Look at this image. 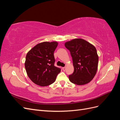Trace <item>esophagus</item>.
<instances>
[{
  "mask_svg": "<svg viewBox=\"0 0 120 120\" xmlns=\"http://www.w3.org/2000/svg\"><path fill=\"white\" fill-rule=\"evenodd\" d=\"M66 67H63V68H62L63 70L64 71H66Z\"/></svg>",
  "mask_w": 120,
  "mask_h": 120,
  "instance_id": "obj_1",
  "label": "esophagus"
}]
</instances>
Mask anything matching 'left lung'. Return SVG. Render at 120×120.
Segmentation results:
<instances>
[{
  "mask_svg": "<svg viewBox=\"0 0 120 120\" xmlns=\"http://www.w3.org/2000/svg\"><path fill=\"white\" fill-rule=\"evenodd\" d=\"M71 52L74 68L68 77L71 82L84 85L91 81L97 73L99 56L96 48L85 39L75 38L65 42Z\"/></svg>",
  "mask_w": 120,
  "mask_h": 120,
  "instance_id": "8db88e82",
  "label": "left lung"
}]
</instances>
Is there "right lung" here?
Listing matches in <instances>:
<instances>
[{"label": "right lung", "instance_id": "add662e5", "mask_svg": "<svg viewBox=\"0 0 120 120\" xmlns=\"http://www.w3.org/2000/svg\"><path fill=\"white\" fill-rule=\"evenodd\" d=\"M58 45L57 41L38 43L26 56L25 68L28 77L35 84L48 86L55 82L60 69L54 66L53 55Z\"/></svg>", "mask_w": 120, "mask_h": 120}]
</instances>
